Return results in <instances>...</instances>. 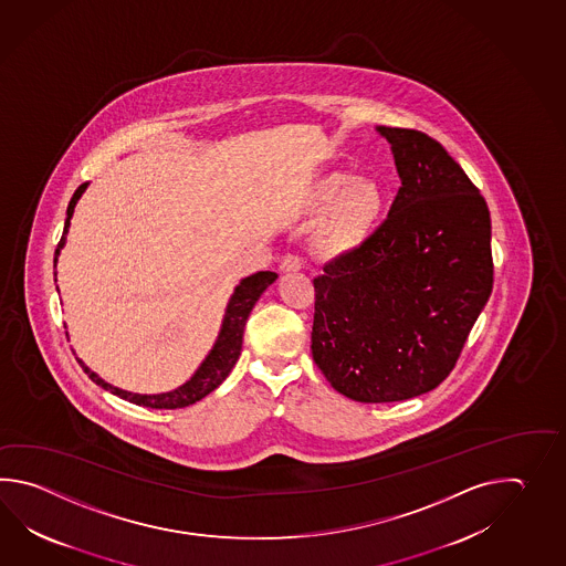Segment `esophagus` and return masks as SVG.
<instances>
[{"instance_id": "obj_1", "label": "esophagus", "mask_w": 566, "mask_h": 566, "mask_svg": "<svg viewBox=\"0 0 566 566\" xmlns=\"http://www.w3.org/2000/svg\"><path fill=\"white\" fill-rule=\"evenodd\" d=\"M301 266H303V261H301L297 254H287L283 261H281V273H297L301 271Z\"/></svg>"}]
</instances>
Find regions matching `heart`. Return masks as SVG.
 I'll list each match as a JSON object with an SVG mask.
<instances>
[{"label": "heart", "mask_w": 566, "mask_h": 566, "mask_svg": "<svg viewBox=\"0 0 566 566\" xmlns=\"http://www.w3.org/2000/svg\"><path fill=\"white\" fill-rule=\"evenodd\" d=\"M307 208L315 214L325 212L315 247L329 256H344L370 239L385 210V192L374 180H352L348 174L332 171L315 181Z\"/></svg>", "instance_id": "b5f03b06"}]
</instances>
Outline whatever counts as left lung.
<instances>
[{
  "label": "left lung",
  "instance_id": "1",
  "mask_svg": "<svg viewBox=\"0 0 566 566\" xmlns=\"http://www.w3.org/2000/svg\"><path fill=\"white\" fill-rule=\"evenodd\" d=\"M402 181L380 229L313 279L312 354L358 402L421 397L453 370L492 295V220L427 133L376 127Z\"/></svg>",
  "mask_w": 566,
  "mask_h": 566
}]
</instances>
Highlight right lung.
Here are the masks:
<instances>
[{"mask_svg": "<svg viewBox=\"0 0 566 566\" xmlns=\"http://www.w3.org/2000/svg\"><path fill=\"white\" fill-rule=\"evenodd\" d=\"M86 186L88 184L78 186V190L71 198V205L66 208V222H64V232H62L59 249L54 253V266L59 263L61 251L64 249V244H66V234H69V229H71L74 206L81 200V196L85 193ZM54 277H56V273H54ZM275 279H277V273H273V271H259V273H254L251 277L242 279L241 283L234 287V293L230 295L229 305H227V312H224V317H222V325H220V332H218L214 346L208 352V356L202 360V364L198 366V370L192 374V378L186 380L178 388L169 390V392L137 395V392L123 390V388H117V386L108 385L107 380H103L98 374L93 373L81 358H76V360L83 366V370L88 374V378L95 385L105 388L115 397L129 400L133 405L149 407V409H184V407H190L193 402L202 400L206 395H210L214 388H218V386L227 380L232 366L237 364L239 356H241L244 324H247L249 315L253 312L254 303L259 301V297L263 295V291L271 283H275Z\"/></svg>", "mask_w": 566, "mask_h": 566, "instance_id": "obj_1", "label": "right lung"}]
</instances>
